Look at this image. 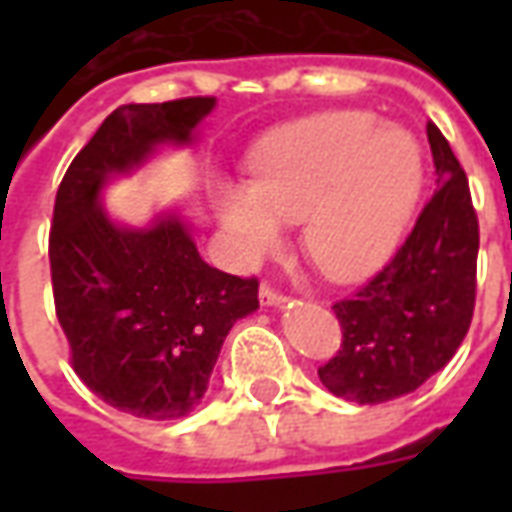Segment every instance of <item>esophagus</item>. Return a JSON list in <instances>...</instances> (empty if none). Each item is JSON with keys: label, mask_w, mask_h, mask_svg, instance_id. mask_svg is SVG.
<instances>
[{"label": "esophagus", "mask_w": 512, "mask_h": 512, "mask_svg": "<svg viewBox=\"0 0 512 512\" xmlns=\"http://www.w3.org/2000/svg\"><path fill=\"white\" fill-rule=\"evenodd\" d=\"M260 301H263L266 307H285V304H288V296H282V293H277L274 288L263 285V288H260Z\"/></svg>", "instance_id": "obj_1"}]
</instances>
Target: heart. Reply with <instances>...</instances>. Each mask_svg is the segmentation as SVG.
I'll list each match as a JSON object with an SVG mask.
<instances>
[{"instance_id":"obj_1","label":"heart","mask_w":512,"mask_h":512,"mask_svg":"<svg viewBox=\"0 0 512 512\" xmlns=\"http://www.w3.org/2000/svg\"><path fill=\"white\" fill-rule=\"evenodd\" d=\"M249 183H222L216 211L233 255L260 263L301 222V246L323 277L356 282L395 252L425 186L422 147L370 112H329L268 134Z\"/></svg>"}]
</instances>
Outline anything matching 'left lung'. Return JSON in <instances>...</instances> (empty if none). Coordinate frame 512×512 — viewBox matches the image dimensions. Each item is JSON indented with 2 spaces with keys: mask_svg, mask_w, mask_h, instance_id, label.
<instances>
[{
  "mask_svg": "<svg viewBox=\"0 0 512 512\" xmlns=\"http://www.w3.org/2000/svg\"><path fill=\"white\" fill-rule=\"evenodd\" d=\"M436 191L397 255L332 310L343 345L321 384L362 406L395 400L450 362L469 332L480 230L469 180L450 142L428 123Z\"/></svg>",
  "mask_w": 512,
  "mask_h": 512,
  "instance_id": "1",
  "label": "left lung"
}]
</instances>
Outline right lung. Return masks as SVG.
Wrapping results in <instances>:
<instances>
[{
  "instance_id": "add662e5",
  "label": "right lung",
  "mask_w": 512,
  "mask_h": 512,
  "mask_svg": "<svg viewBox=\"0 0 512 512\" xmlns=\"http://www.w3.org/2000/svg\"><path fill=\"white\" fill-rule=\"evenodd\" d=\"M216 98L128 104L106 117L57 191L49 235L54 307L76 376L104 403L142 419L200 406L224 337L257 304V279L202 260L178 211L145 227L109 216L104 189L161 147H186Z\"/></svg>"
}]
</instances>
